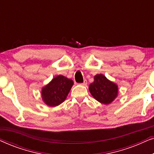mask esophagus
<instances>
[{"mask_svg":"<svg viewBox=\"0 0 154 154\" xmlns=\"http://www.w3.org/2000/svg\"><path fill=\"white\" fill-rule=\"evenodd\" d=\"M81 85H83V86H86V85H87V81H86V80H85V81H84L83 83H81Z\"/></svg>","mask_w":154,"mask_h":154,"instance_id":"34e87169","label":"esophagus"}]
</instances>
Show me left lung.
<instances>
[{
    "mask_svg": "<svg viewBox=\"0 0 154 154\" xmlns=\"http://www.w3.org/2000/svg\"><path fill=\"white\" fill-rule=\"evenodd\" d=\"M89 90L97 101L104 104H111L119 93L116 84L102 74H97L94 77V82L89 85Z\"/></svg>",
    "mask_w": 154,
    "mask_h": 154,
    "instance_id": "left-lung-1",
    "label": "left lung"
}]
</instances>
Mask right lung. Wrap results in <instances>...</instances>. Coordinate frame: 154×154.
I'll return each mask as SVG.
<instances>
[{
    "label": "right lung",
    "instance_id": "obj_1",
    "mask_svg": "<svg viewBox=\"0 0 154 154\" xmlns=\"http://www.w3.org/2000/svg\"><path fill=\"white\" fill-rule=\"evenodd\" d=\"M72 80L60 75L54 77L48 85L42 88V99L49 106H57L66 100L71 87Z\"/></svg>",
    "mask_w": 154,
    "mask_h": 154
}]
</instances>
